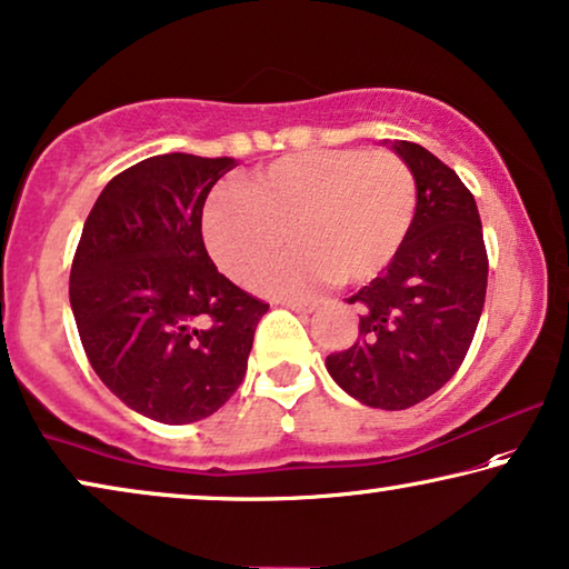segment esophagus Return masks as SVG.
<instances>
[{
	"mask_svg": "<svg viewBox=\"0 0 569 569\" xmlns=\"http://www.w3.org/2000/svg\"><path fill=\"white\" fill-rule=\"evenodd\" d=\"M283 303L296 311H315L317 309L315 299H283Z\"/></svg>",
	"mask_w": 569,
	"mask_h": 569,
	"instance_id": "esophagus-1",
	"label": "esophagus"
}]
</instances>
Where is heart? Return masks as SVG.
Instances as JSON below:
<instances>
[{"mask_svg":"<svg viewBox=\"0 0 569 569\" xmlns=\"http://www.w3.org/2000/svg\"><path fill=\"white\" fill-rule=\"evenodd\" d=\"M418 208V180L391 151L311 149L276 159L250 182L208 198L206 244L229 276L284 243L302 242L253 269L247 283L266 293H303L325 283H366L402 250Z\"/></svg>","mask_w":569,"mask_h":569,"instance_id":"heart-1","label":"heart"}]
</instances>
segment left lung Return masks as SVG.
Wrapping results in <instances>:
<instances>
[{"mask_svg": "<svg viewBox=\"0 0 569 569\" xmlns=\"http://www.w3.org/2000/svg\"><path fill=\"white\" fill-rule=\"evenodd\" d=\"M395 151L418 180L402 250L353 293L358 340L327 356V371L368 407L407 410L436 395L467 358L487 293V250L475 196L451 167L415 141Z\"/></svg>", "mask_w": 569, "mask_h": 569, "instance_id": "obj_1", "label": "left lung"}]
</instances>
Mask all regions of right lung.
Segmentation results:
<instances>
[{
  "instance_id": "1",
  "label": "right lung",
  "mask_w": 569,
  "mask_h": 569,
  "mask_svg": "<svg viewBox=\"0 0 569 569\" xmlns=\"http://www.w3.org/2000/svg\"><path fill=\"white\" fill-rule=\"evenodd\" d=\"M234 164L174 151L128 167L94 201L71 262L69 301L94 373L164 426L229 402L268 311L203 244L206 198Z\"/></svg>"
}]
</instances>
